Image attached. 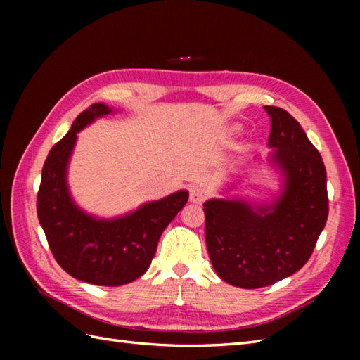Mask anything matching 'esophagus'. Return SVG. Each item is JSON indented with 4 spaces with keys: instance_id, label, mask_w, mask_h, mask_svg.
<instances>
[{
    "instance_id": "1",
    "label": "esophagus",
    "mask_w": 360,
    "mask_h": 360,
    "mask_svg": "<svg viewBox=\"0 0 360 360\" xmlns=\"http://www.w3.org/2000/svg\"><path fill=\"white\" fill-rule=\"evenodd\" d=\"M205 198H207V192L200 186H193L190 188V201L195 202V204H202L205 201Z\"/></svg>"
}]
</instances>
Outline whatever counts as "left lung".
<instances>
[{
  "mask_svg": "<svg viewBox=\"0 0 360 360\" xmlns=\"http://www.w3.org/2000/svg\"><path fill=\"white\" fill-rule=\"evenodd\" d=\"M264 110L271 117V160L285 182L281 195L269 205L241 200L204 202L213 269L229 285L244 289L274 285L302 269L328 219L322 156L288 111Z\"/></svg>",
  "mask_w": 360,
  "mask_h": 360,
  "instance_id": "8db88e82",
  "label": "left lung"
}]
</instances>
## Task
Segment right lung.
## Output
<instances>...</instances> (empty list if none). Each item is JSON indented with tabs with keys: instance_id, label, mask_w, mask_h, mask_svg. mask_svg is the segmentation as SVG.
<instances>
[{
	"instance_id": "obj_1",
	"label": "right lung",
	"mask_w": 360,
	"mask_h": 360,
	"mask_svg": "<svg viewBox=\"0 0 360 360\" xmlns=\"http://www.w3.org/2000/svg\"><path fill=\"white\" fill-rule=\"evenodd\" d=\"M110 112L106 105L94 103L79 114L46 158L37 195V215L53 258L71 277L98 286L127 285L143 275L164 229L188 200L187 190H179L114 219L94 218L74 204L66 168L77 133Z\"/></svg>"
}]
</instances>
